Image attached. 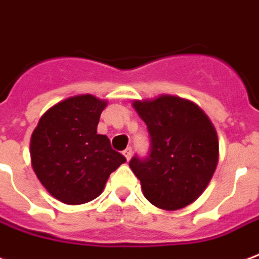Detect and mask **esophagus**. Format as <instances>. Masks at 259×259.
Returning a JSON list of instances; mask_svg holds the SVG:
<instances>
[{
  "label": "esophagus",
  "instance_id": "obj_1",
  "mask_svg": "<svg viewBox=\"0 0 259 259\" xmlns=\"http://www.w3.org/2000/svg\"><path fill=\"white\" fill-rule=\"evenodd\" d=\"M132 153H133V151H132V148H126L125 151H123V156L126 157V160L129 161L130 160V157H132Z\"/></svg>",
  "mask_w": 259,
  "mask_h": 259
}]
</instances>
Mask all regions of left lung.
Listing matches in <instances>:
<instances>
[{
    "instance_id": "obj_1",
    "label": "left lung",
    "mask_w": 259,
    "mask_h": 259,
    "mask_svg": "<svg viewBox=\"0 0 259 259\" xmlns=\"http://www.w3.org/2000/svg\"><path fill=\"white\" fill-rule=\"evenodd\" d=\"M133 107L151 138L149 155L129 163L145 198L165 210L185 208L204 193L217 167L214 126L197 104L171 95L134 100Z\"/></svg>"
}]
</instances>
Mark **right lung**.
Here are the masks:
<instances>
[{
  "label": "right lung",
  "instance_id": "obj_1",
  "mask_svg": "<svg viewBox=\"0 0 259 259\" xmlns=\"http://www.w3.org/2000/svg\"><path fill=\"white\" fill-rule=\"evenodd\" d=\"M107 102L92 95L65 99L49 108L31 136V163L46 190L69 205L95 200L110 174L126 159L98 134Z\"/></svg>",
  "mask_w": 259,
  "mask_h": 259
}]
</instances>
